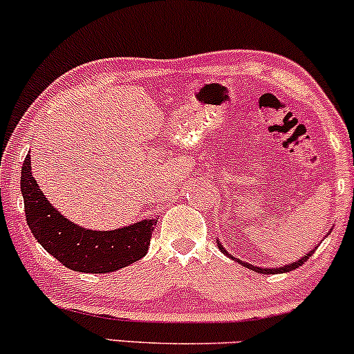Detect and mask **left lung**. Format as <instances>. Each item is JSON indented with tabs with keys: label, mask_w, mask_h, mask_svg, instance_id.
I'll use <instances>...</instances> for the list:
<instances>
[{
	"label": "left lung",
	"mask_w": 354,
	"mask_h": 354,
	"mask_svg": "<svg viewBox=\"0 0 354 354\" xmlns=\"http://www.w3.org/2000/svg\"><path fill=\"white\" fill-rule=\"evenodd\" d=\"M218 246H219V250L223 251V253H225V254H228V253H226V250H225V248H223L221 245H219V243H218ZM313 253H315V250L310 251V253H308V254H304L301 259H298V261L293 263V265H288V266H283V268H258V266H253V265H248V263H241V261H239V259H236V258H234V259H236V261L239 263V265H243V266L250 268V270L256 271V273L274 274V273H286V271L296 270V268H299V266H301L304 261H308V259H310V256H313ZM231 258H233V256H231Z\"/></svg>",
	"instance_id": "left-lung-1"
}]
</instances>
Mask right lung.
<instances>
[{
	"label": "right lung",
	"mask_w": 354,
	"mask_h": 354,
	"mask_svg": "<svg viewBox=\"0 0 354 354\" xmlns=\"http://www.w3.org/2000/svg\"><path fill=\"white\" fill-rule=\"evenodd\" d=\"M19 185L31 233L63 266L81 273H111L148 253L156 219H143L113 231H91L76 226L53 208L39 191L31 174L30 154L24 158Z\"/></svg>",
	"instance_id": "add662e5"
}]
</instances>
